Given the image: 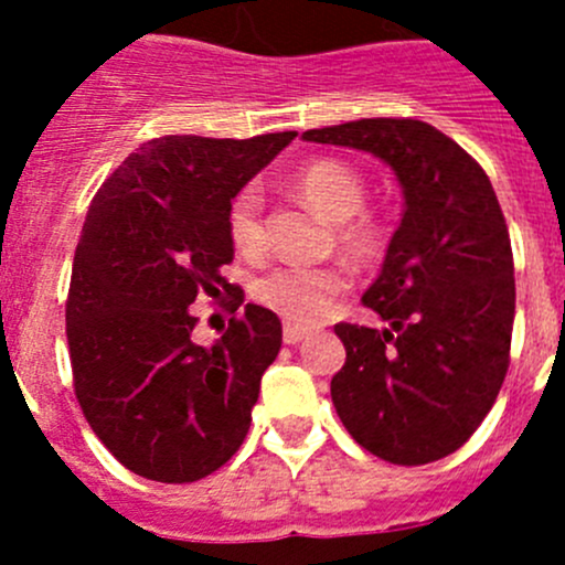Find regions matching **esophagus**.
<instances>
[{
	"instance_id": "1",
	"label": "esophagus",
	"mask_w": 565,
	"mask_h": 565,
	"mask_svg": "<svg viewBox=\"0 0 565 565\" xmlns=\"http://www.w3.org/2000/svg\"><path fill=\"white\" fill-rule=\"evenodd\" d=\"M309 333H311V330L300 328V324H292V322L284 324V341H287V344H298V341L309 339Z\"/></svg>"
}]
</instances>
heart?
<instances>
[{
  "label": "heart",
  "instance_id": "heart-1",
  "mask_svg": "<svg viewBox=\"0 0 565 565\" xmlns=\"http://www.w3.org/2000/svg\"><path fill=\"white\" fill-rule=\"evenodd\" d=\"M292 185L317 213L335 221V243L358 265L383 259L391 243V226L377 210H366V182L361 172L339 158H319L306 163L292 177ZM230 237L243 254H259L265 243L262 224V193L246 185L235 193L226 213ZM347 289L341 267H298L284 265L256 281L254 295L265 309L276 311L295 324H315L328 315L333 300Z\"/></svg>",
  "mask_w": 565,
  "mask_h": 565
}]
</instances>
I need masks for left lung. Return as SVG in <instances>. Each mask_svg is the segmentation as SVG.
<instances>
[{"label": "left lung", "mask_w": 565, "mask_h": 565, "mask_svg": "<svg viewBox=\"0 0 565 565\" xmlns=\"http://www.w3.org/2000/svg\"><path fill=\"white\" fill-rule=\"evenodd\" d=\"M306 141L383 158L404 215L363 295L388 328L339 322L347 363L330 380L341 424L391 465H429L465 446L503 388L514 330V254L481 163L420 119H358Z\"/></svg>", "instance_id": "obj_1"}]
</instances>
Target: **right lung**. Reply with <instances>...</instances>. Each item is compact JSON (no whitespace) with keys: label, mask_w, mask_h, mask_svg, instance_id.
Here are the masks:
<instances>
[{"label":"right lung","mask_w":565,"mask_h":565,"mask_svg":"<svg viewBox=\"0 0 565 565\" xmlns=\"http://www.w3.org/2000/svg\"><path fill=\"white\" fill-rule=\"evenodd\" d=\"M295 136L150 139L93 196L65 303L73 391L98 440L136 476L199 481L246 440L281 322L248 303L202 347L188 309L221 289L232 311L243 303L221 276L235 259L230 202Z\"/></svg>","instance_id":"obj_1"}]
</instances>
